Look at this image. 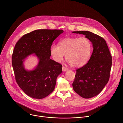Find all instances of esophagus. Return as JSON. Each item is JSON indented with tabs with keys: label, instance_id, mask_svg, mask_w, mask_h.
<instances>
[{
	"label": "esophagus",
	"instance_id": "1",
	"mask_svg": "<svg viewBox=\"0 0 123 123\" xmlns=\"http://www.w3.org/2000/svg\"><path fill=\"white\" fill-rule=\"evenodd\" d=\"M62 70L63 71H67V70H68V68H65L64 67H62Z\"/></svg>",
	"mask_w": 123,
	"mask_h": 123
}]
</instances>
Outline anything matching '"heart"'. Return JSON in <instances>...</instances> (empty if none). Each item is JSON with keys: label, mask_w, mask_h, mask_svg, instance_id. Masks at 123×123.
<instances>
[{"label": "heart", "mask_w": 123, "mask_h": 123, "mask_svg": "<svg viewBox=\"0 0 123 123\" xmlns=\"http://www.w3.org/2000/svg\"><path fill=\"white\" fill-rule=\"evenodd\" d=\"M92 49L91 42L87 38H66L59 42V46H50L49 52L55 62H61L65 55V58L71 67L79 68L88 62Z\"/></svg>", "instance_id": "heart-1"}]
</instances>
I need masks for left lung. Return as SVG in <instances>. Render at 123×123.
Instances as JSON below:
<instances>
[{
  "label": "left lung",
  "instance_id": "obj_1",
  "mask_svg": "<svg viewBox=\"0 0 123 123\" xmlns=\"http://www.w3.org/2000/svg\"><path fill=\"white\" fill-rule=\"evenodd\" d=\"M82 34L92 44L93 50L88 62L76 70L73 83L74 91L82 98L88 99L101 92L109 81L112 56L105 40L89 31H74Z\"/></svg>",
  "mask_w": 123,
  "mask_h": 123
}]
</instances>
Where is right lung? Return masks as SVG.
I'll list each match as a JSON object with an SVG mask.
<instances>
[{
  "label": "right lung",
  "instance_id": "right-lung-1",
  "mask_svg": "<svg viewBox=\"0 0 123 123\" xmlns=\"http://www.w3.org/2000/svg\"><path fill=\"white\" fill-rule=\"evenodd\" d=\"M62 30H36L24 35L14 47L12 64L16 81L25 94L33 98L43 99L55 89L56 78L62 66L50 59L49 48ZM34 54L38 63L32 70H27L24 60Z\"/></svg>",
  "mask_w": 123,
  "mask_h": 123
}]
</instances>
